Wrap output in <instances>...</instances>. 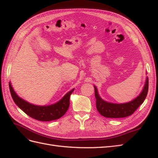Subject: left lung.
<instances>
[{
    "mask_svg": "<svg viewBox=\"0 0 158 158\" xmlns=\"http://www.w3.org/2000/svg\"><path fill=\"white\" fill-rule=\"evenodd\" d=\"M149 79L147 77L145 85L141 94L131 102L123 104L110 103L102 100L98 94L97 87L94 85L95 97L96 99V108L99 113L106 118H124L131 115L143 104L148 95Z\"/></svg>",
    "mask_w": 158,
    "mask_h": 158,
    "instance_id": "1",
    "label": "left lung"
}]
</instances>
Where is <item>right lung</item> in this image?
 <instances>
[{"instance_id": "1", "label": "right lung", "mask_w": 158, "mask_h": 158, "mask_svg": "<svg viewBox=\"0 0 158 158\" xmlns=\"http://www.w3.org/2000/svg\"><path fill=\"white\" fill-rule=\"evenodd\" d=\"M10 94L15 103L25 114L40 121H51L60 118L67 112L70 104V96L74 89H71L56 103L48 106L34 105L18 96L9 82Z\"/></svg>"}]
</instances>
